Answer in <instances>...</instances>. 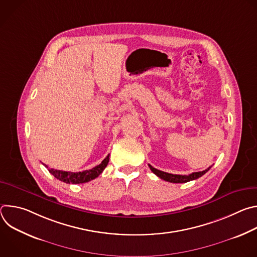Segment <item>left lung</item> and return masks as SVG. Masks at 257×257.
<instances>
[{"label":"left lung","mask_w":257,"mask_h":257,"mask_svg":"<svg viewBox=\"0 0 257 257\" xmlns=\"http://www.w3.org/2000/svg\"><path fill=\"white\" fill-rule=\"evenodd\" d=\"M152 172L154 174H156L159 178L165 180V181H168V182H171V183H186V182H189V181H192V180H196L198 179L199 177H201L202 175H204L211 167L207 168L206 170L204 171H201V172H195V173H192L190 175H174V174H169V173H166V172H163V171H160L154 167H152L151 165H149Z\"/></svg>","instance_id":"1"}]
</instances>
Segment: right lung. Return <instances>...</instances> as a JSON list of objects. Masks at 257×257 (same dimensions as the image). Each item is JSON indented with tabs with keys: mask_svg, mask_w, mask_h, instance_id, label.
Segmentation results:
<instances>
[{
	"mask_svg": "<svg viewBox=\"0 0 257 257\" xmlns=\"http://www.w3.org/2000/svg\"><path fill=\"white\" fill-rule=\"evenodd\" d=\"M109 159V155L106 156V158L97 166L90 170H85L83 172H77V173H73V172H66V171H60V170H55V169H49V172L57 179H59L62 182L67 183V184H82V183L89 182L96 177H98L104 168L107 166ZM46 166V165H45ZM48 168V166H46Z\"/></svg>",
	"mask_w": 257,
	"mask_h": 257,
	"instance_id": "1",
	"label": "right lung"
}]
</instances>
